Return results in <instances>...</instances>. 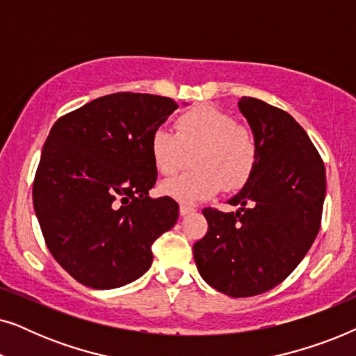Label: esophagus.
Instances as JSON below:
<instances>
[{"label":"esophagus","instance_id":"1","mask_svg":"<svg viewBox=\"0 0 356 356\" xmlns=\"http://www.w3.org/2000/svg\"><path fill=\"white\" fill-rule=\"evenodd\" d=\"M191 212H194L193 206H186V204H181V206H179V213H181V216H188V213Z\"/></svg>","mask_w":356,"mask_h":356}]
</instances>
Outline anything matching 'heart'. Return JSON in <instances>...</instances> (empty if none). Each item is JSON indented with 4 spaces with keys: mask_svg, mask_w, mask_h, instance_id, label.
Instances as JSON below:
<instances>
[{
    "mask_svg": "<svg viewBox=\"0 0 356 356\" xmlns=\"http://www.w3.org/2000/svg\"><path fill=\"white\" fill-rule=\"evenodd\" d=\"M150 157L160 175L170 177L186 167L191 172L170 178L160 191L178 202L194 204L220 191L241 189L254 173L259 145L254 133L212 105H199L175 120V133L159 128L150 136Z\"/></svg>",
    "mask_w": 356,
    "mask_h": 356,
    "instance_id": "heart-1",
    "label": "heart"
}]
</instances>
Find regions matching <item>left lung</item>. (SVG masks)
Segmentation results:
<instances>
[{
  "label": "left lung",
  "instance_id": "left-lung-1",
  "mask_svg": "<svg viewBox=\"0 0 356 356\" xmlns=\"http://www.w3.org/2000/svg\"><path fill=\"white\" fill-rule=\"evenodd\" d=\"M238 108L259 145L254 173L228 204L206 207L209 223L194 243L197 270L233 298L254 296L284 282L313 245L325 197V168L306 131L286 111L243 97Z\"/></svg>",
  "mask_w": 356,
  "mask_h": 356
}]
</instances>
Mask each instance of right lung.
Here are the masks:
<instances>
[{
	"label": "right lung",
	"instance_id": "right-lung-1",
	"mask_svg": "<svg viewBox=\"0 0 356 356\" xmlns=\"http://www.w3.org/2000/svg\"><path fill=\"white\" fill-rule=\"evenodd\" d=\"M178 104L118 92L61 116L42 149L33 209L58 264L79 284L118 289L152 264V243L178 220L172 197H150V136Z\"/></svg>",
	"mask_w": 356,
	"mask_h": 356
}]
</instances>
